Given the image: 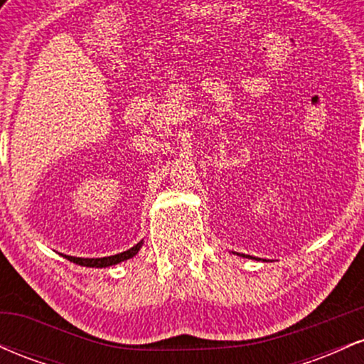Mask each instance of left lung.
Masks as SVG:
<instances>
[{
	"instance_id": "8db88e82",
	"label": "left lung",
	"mask_w": 364,
	"mask_h": 364,
	"mask_svg": "<svg viewBox=\"0 0 364 364\" xmlns=\"http://www.w3.org/2000/svg\"><path fill=\"white\" fill-rule=\"evenodd\" d=\"M240 257H245V255H240ZM248 258H252V257H248Z\"/></svg>"
}]
</instances>
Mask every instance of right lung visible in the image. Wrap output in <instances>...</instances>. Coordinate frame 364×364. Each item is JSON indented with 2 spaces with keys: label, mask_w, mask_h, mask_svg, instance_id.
Returning <instances> with one entry per match:
<instances>
[{
  "label": "right lung",
  "mask_w": 364,
  "mask_h": 364,
  "mask_svg": "<svg viewBox=\"0 0 364 364\" xmlns=\"http://www.w3.org/2000/svg\"><path fill=\"white\" fill-rule=\"evenodd\" d=\"M141 245H144V241H140V243H136L135 246H133V248L127 250V252L118 253V255H112V257H102V258H80V257H68V255H63V257L68 258L70 262L77 263V265H82V267H92V269H106V267H112V265H116V263H121V262L129 260V258L135 257V255L140 252Z\"/></svg>",
  "instance_id": "obj_1"
}]
</instances>
